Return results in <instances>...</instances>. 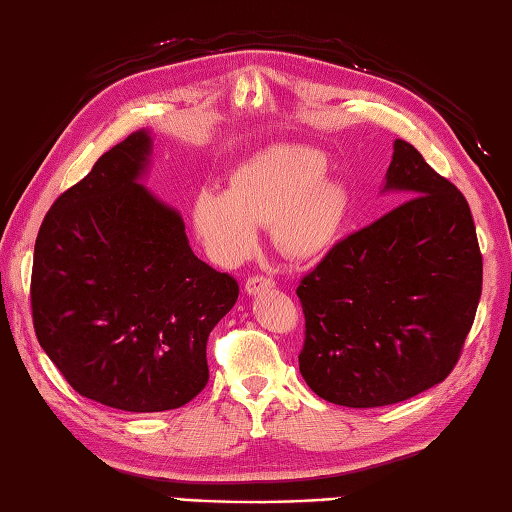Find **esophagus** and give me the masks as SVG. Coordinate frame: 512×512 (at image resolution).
Instances as JSON below:
<instances>
[{"instance_id":"1","label":"esophagus","mask_w":512,"mask_h":512,"mask_svg":"<svg viewBox=\"0 0 512 512\" xmlns=\"http://www.w3.org/2000/svg\"><path fill=\"white\" fill-rule=\"evenodd\" d=\"M271 289H274V280L265 278V276H252L245 282V293H249V295H258V293L271 291Z\"/></svg>"}]
</instances>
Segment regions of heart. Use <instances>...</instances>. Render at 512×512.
Instances as JSON below:
<instances>
[{"mask_svg":"<svg viewBox=\"0 0 512 512\" xmlns=\"http://www.w3.org/2000/svg\"><path fill=\"white\" fill-rule=\"evenodd\" d=\"M328 155L311 144L265 146L230 170L225 192L201 190L190 223L217 265H236L256 245V225L267 223L278 252L311 260L331 247L346 223L350 190L326 175Z\"/></svg>","mask_w":512,"mask_h":512,"instance_id":"heart-1","label":"heart"}]
</instances>
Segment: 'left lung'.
<instances>
[{"mask_svg":"<svg viewBox=\"0 0 512 512\" xmlns=\"http://www.w3.org/2000/svg\"><path fill=\"white\" fill-rule=\"evenodd\" d=\"M381 192L405 201L337 243L298 287L300 372L335 405H392L440 383L482 295V254L462 192L405 140H394Z\"/></svg>","mask_w":512,"mask_h":512,"instance_id":"obj_1","label":"left lung"}]
</instances>
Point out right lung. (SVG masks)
Segmentation results:
<instances>
[{
    "mask_svg": "<svg viewBox=\"0 0 512 512\" xmlns=\"http://www.w3.org/2000/svg\"><path fill=\"white\" fill-rule=\"evenodd\" d=\"M151 157V131H135L54 201L30 287L37 339L67 383L135 414L206 388L208 335L238 298L192 252L179 210L142 184Z\"/></svg>",
    "mask_w": 512,
    "mask_h": 512,
    "instance_id": "add662e5",
    "label": "right lung"
}]
</instances>
